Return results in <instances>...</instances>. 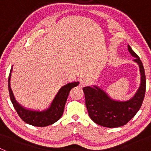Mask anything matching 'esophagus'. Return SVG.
<instances>
[{"mask_svg":"<svg viewBox=\"0 0 151 151\" xmlns=\"http://www.w3.org/2000/svg\"><path fill=\"white\" fill-rule=\"evenodd\" d=\"M89 84V81L87 80L86 79H81L79 80V86L81 87H83V86H85Z\"/></svg>","mask_w":151,"mask_h":151,"instance_id":"esophagus-1","label":"esophagus"}]
</instances>
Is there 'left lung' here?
Instances as JSON below:
<instances>
[{
  "instance_id": "left-lung-1",
  "label": "left lung",
  "mask_w": 151,
  "mask_h": 151,
  "mask_svg": "<svg viewBox=\"0 0 151 151\" xmlns=\"http://www.w3.org/2000/svg\"><path fill=\"white\" fill-rule=\"evenodd\" d=\"M129 52L135 58L133 61L139 66L141 84L138 91L131 99L119 101L112 99L97 86L83 88L85 104L89 117L98 125L107 128L124 126L136 115L141 108L145 93V74L144 67L140 58L128 45Z\"/></svg>"
}]
</instances>
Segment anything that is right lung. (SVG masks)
Listing matches in <instances>:
<instances>
[{"label":"right lung","mask_w":151,"mask_h":151,"mask_svg":"<svg viewBox=\"0 0 151 151\" xmlns=\"http://www.w3.org/2000/svg\"><path fill=\"white\" fill-rule=\"evenodd\" d=\"M12 70H13V66L10 70L8 81V90H9L10 98L12 104L18 116L21 118L22 121L30 125L37 126V127H45V126H50L58 121L61 118L63 114L66 101H67L70 90L79 84V81H76V82L69 83L62 86L61 89L59 90L50 106L46 110L42 111L29 110L19 104L15 99L13 91L10 88V83Z\"/></svg>","instance_id":"1"}]
</instances>
